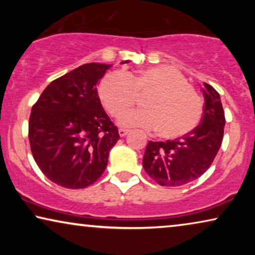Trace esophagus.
<instances>
[{
	"label": "esophagus",
	"instance_id": "1",
	"mask_svg": "<svg viewBox=\"0 0 255 255\" xmlns=\"http://www.w3.org/2000/svg\"><path fill=\"white\" fill-rule=\"evenodd\" d=\"M128 132H130V131L125 130V128H120V130H118V133H120L121 137H125V135H127Z\"/></svg>",
	"mask_w": 255,
	"mask_h": 255
}]
</instances>
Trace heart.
I'll list each match as a JSON object with an SVG mask.
<instances>
[{
	"mask_svg": "<svg viewBox=\"0 0 255 255\" xmlns=\"http://www.w3.org/2000/svg\"><path fill=\"white\" fill-rule=\"evenodd\" d=\"M144 97L145 109L125 114L120 120L123 127L155 130L163 139H177L189 134L200 124L203 103L186 78L175 68L154 66L122 74L111 72L99 85L103 107L113 117H120Z\"/></svg>",
	"mask_w": 255,
	"mask_h": 255,
	"instance_id": "1",
	"label": "heart"
}]
</instances>
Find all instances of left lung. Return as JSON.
<instances>
[{
  "label": "left lung",
  "instance_id": "1",
  "mask_svg": "<svg viewBox=\"0 0 255 255\" xmlns=\"http://www.w3.org/2000/svg\"><path fill=\"white\" fill-rule=\"evenodd\" d=\"M203 117L189 134L175 140L148 141L142 166L160 186L180 187L208 170L224 135L225 115L217 90L204 83Z\"/></svg>",
  "mask_w": 255,
  "mask_h": 255
}]
</instances>
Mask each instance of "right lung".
<instances>
[{
	"instance_id": "right-lung-1",
	"label": "right lung",
	"mask_w": 255,
	"mask_h": 255,
	"mask_svg": "<svg viewBox=\"0 0 255 255\" xmlns=\"http://www.w3.org/2000/svg\"><path fill=\"white\" fill-rule=\"evenodd\" d=\"M111 66L90 62L73 69L52 81L32 107L31 152L44 175L59 186L82 189L93 184L120 139L97 94V83Z\"/></svg>"
}]
</instances>
